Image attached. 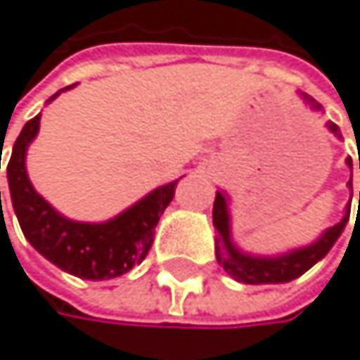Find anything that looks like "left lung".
Segmentation results:
<instances>
[{"mask_svg":"<svg viewBox=\"0 0 360 360\" xmlns=\"http://www.w3.org/2000/svg\"><path fill=\"white\" fill-rule=\"evenodd\" d=\"M314 109H320V105L304 96ZM328 129L339 137V127L337 124H328ZM348 165L352 167V160L348 158ZM359 169H360V154H359ZM352 182V180H350ZM359 210H360V191H359ZM350 217V208L348 214L341 219L337 225H333L330 229L324 231V236H320V240H316L314 245L304 247V249H296L288 255H279V257H253V255H245L240 253L236 247L229 240V214H227V202L221 191H217L214 197V206H212V221L217 227V238H214V249H217V262L219 266H223V271L233 277L240 283H251V285H259V283H288L296 277H300L302 273H307L309 268L320 262L330 247L335 245V240L339 238V233L344 231L346 221Z\"/></svg>","mask_w":360,"mask_h":360,"instance_id":"1","label":"left lung"}]
</instances>
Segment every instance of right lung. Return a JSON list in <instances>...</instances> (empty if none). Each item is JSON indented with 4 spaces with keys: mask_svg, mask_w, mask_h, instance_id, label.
Returning a JSON list of instances; mask_svg holds the SVG:
<instances>
[{
    "mask_svg": "<svg viewBox=\"0 0 360 360\" xmlns=\"http://www.w3.org/2000/svg\"><path fill=\"white\" fill-rule=\"evenodd\" d=\"M38 129L40 115L32 117L23 127L8 160L10 200L25 238L49 262L75 277L101 281L129 273L148 255L154 240V227L174 200L178 180L152 191L133 208L107 223L68 221L34 191L25 172V152Z\"/></svg>",
    "mask_w": 360,
    "mask_h": 360,
    "instance_id": "1",
    "label": "right lung"
}]
</instances>
